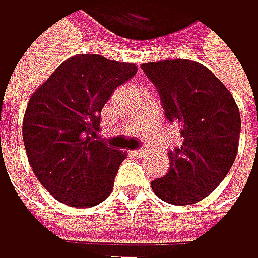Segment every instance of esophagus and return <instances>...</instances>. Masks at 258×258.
Instances as JSON below:
<instances>
[{
    "mask_svg": "<svg viewBox=\"0 0 258 258\" xmlns=\"http://www.w3.org/2000/svg\"><path fill=\"white\" fill-rule=\"evenodd\" d=\"M147 153H148V150H147V148H138V150H135V154H136L138 157H144Z\"/></svg>",
    "mask_w": 258,
    "mask_h": 258,
    "instance_id": "1",
    "label": "esophagus"
}]
</instances>
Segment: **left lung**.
Listing matches in <instances>:
<instances>
[{
	"instance_id": "1",
	"label": "left lung",
	"mask_w": 258,
	"mask_h": 258,
	"mask_svg": "<svg viewBox=\"0 0 258 258\" xmlns=\"http://www.w3.org/2000/svg\"><path fill=\"white\" fill-rule=\"evenodd\" d=\"M154 84L168 122L180 128L182 147L168 151L170 170L151 182L154 194L171 205H192L226 177L237 156L240 111L211 70L188 59L141 67Z\"/></svg>"
}]
</instances>
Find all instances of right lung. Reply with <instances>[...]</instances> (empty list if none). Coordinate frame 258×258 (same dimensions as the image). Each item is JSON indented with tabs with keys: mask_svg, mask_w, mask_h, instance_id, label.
Returning <instances> with one entry per match:
<instances>
[{
	"mask_svg": "<svg viewBox=\"0 0 258 258\" xmlns=\"http://www.w3.org/2000/svg\"><path fill=\"white\" fill-rule=\"evenodd\" d=\"M136 72L130 62L79 54L62 62L30 98L23 120L27 159L56 200L90 208L110 196L125 153L99 139L101 111L114 88Z\"/></svg>",
	"mask_w": 258,
	"mask_h": 258,
	"instance_id": "1",
	"label": "right lung"
}]
</instances>
